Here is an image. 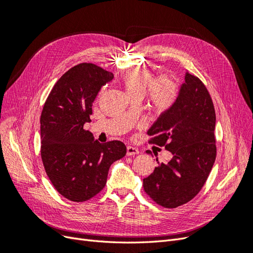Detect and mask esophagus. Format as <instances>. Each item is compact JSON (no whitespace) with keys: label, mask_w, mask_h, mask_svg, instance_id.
<instances>
[{"label":"esophagus","mask_w":253,"mask_h":253,"mask_svg":"<svg viewBox=\"0 0 253 253\" xmlns=\"http://www.w3.org/2000/svg\"><path fill=\"white\" fill-rule=\"evenodd\" d=\"M137 154H139V150L137 149V148L131 147V145H129V147L126 148V155H127V156L137 155Z\"/></svg>","instance_id":"1"}]
</instances>
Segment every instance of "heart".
Wrapping results in <instances>:
<instances>
[{
	"mask_svg": "<svg viewBox=\"0 0 253 253\" xmlns=\"http://www.w3.org/2000/svg\"><path fill=\"white\" fill-rule=\"evenodd\" d=\"M120 84L131 98H143L149 95V102L156 112L169 110L178 97V85L168 77L153 80V75L144 70L133 68L122 74Z\"/></svg>",
	"mask_w": 253,
	"mask_h": 253,
	"instance_id": "b5f03b06",
	"label": "heart"
}]
</instances>
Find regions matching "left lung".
Returning <instances> with one entry per match:
<instances>
[{
	"label": "left lung",
	"mask_w": 253,
	"mask_h": 253,
	"mask_svg": "<svg viewBox=\"0 0 253 253\" xmlns=\"http://www.w3.org/2000/svg\"><path fill=\"white\" fill-rule=\"evenodd\" d=\"M214 129L215 111L208 90L186 72L175 103L148 131L151 142L172 154L171 160L160 163L143 178L144 191L153 201L165 208H176L200 192L215 162Z\"/></svg>",
	"instance_id": "8db88e82"
}]
</instances>
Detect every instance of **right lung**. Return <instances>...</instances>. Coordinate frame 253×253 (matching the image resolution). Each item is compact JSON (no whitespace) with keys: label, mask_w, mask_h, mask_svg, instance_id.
<instances>
[{"label":"right lung","mask_w":253,"mask_h":253,"mask_svg":"<svg viewBox=\"0 0 253 253\" xmlns=\"http://www.w3.org/2000/svg\"><path fill=\"white\" fill-rule=\"evenodd\" d=\"M114 75L91 63L67 71L53 85L40 119L41 156L53 187L73 202H85L104 188L111 165L126 155L124 142L100 143L83 126L93 102Z\"/></svg>","instance_id":"right-lung-1"}]
</instances>
